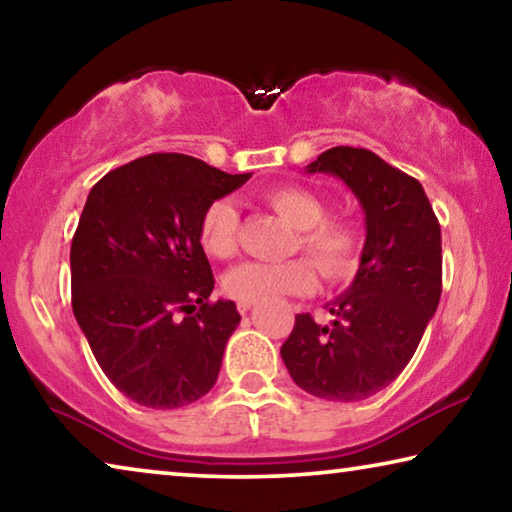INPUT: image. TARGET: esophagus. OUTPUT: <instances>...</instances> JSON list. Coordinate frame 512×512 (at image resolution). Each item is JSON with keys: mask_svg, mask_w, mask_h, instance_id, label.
Returning a JSON list of instances; mask_svg holds the SVG:
<instances>
[{"mask_svg": "<svg viewBox=\"0 0 512 512\" xmlns=\"http://www.w3.org/2000/svg\"><path fill=\"white\" fill-rule=\"evenodd\" d=\"M254 304H256V299H238V301H236V306H238L240 313H247L249 308L254 306Z\"/></svg>", "mask_w": 512, "mask_h": 512, "instance_id": "obj_1", "label": "esophagus"}]
</instances>
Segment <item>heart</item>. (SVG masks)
I'll return each mask as SVG.
<instances>
[{
	"label": "heart",
	"instance_id": "1",
	"mask_svg": "<svg viewBox=\"0 0 512 512\" xmlns=\"http://www.w3.org/2000/svg\"><path fill=\"white\" fill-rule=\"evenodd\" d=\"M263 199L274 213L295 226V249L311 256L326 281H345L356 274L363 256V231L354 220L326 217L329 204L324 197L297 183L270 188ZM238 233L240 213L231 199H215L204 208L197 236L206 256L222 261L236 254ZM312 264L306 258L281 263L249 261L226 272L222 286L226 295L236 299L308 295L317 286Z\"/></svg>",
	"mask_w": 512,
	"mask_h": 512
}]
</instances>
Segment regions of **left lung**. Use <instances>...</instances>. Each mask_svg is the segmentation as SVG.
Returning a JSON list of instances; mask_svg holds the SVG:
<instances>
[{
  "instance_id": "left-lung-1",
  "label": "left lung",
  "mask_w": 512,
  "mask_h": 512,
  "mask_svg": "<svg viewBox=\"0 0 512 512\" xmlns=\"http://www.w3.org/2000/svg\"><path fill=\"white\" fill-rule=\"evenodd\" d=\"M308 172L340 177L365 211V247L331 326L295 317L281 358L301 390L329 401L376 395L404 372L440 304V222L422 183L363 147H333Z\"/></svg>"
}]
</instances>
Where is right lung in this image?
<instances>
[{"label": "right lung", "instance_id": "1", "mask_svg": "<svg viewBox=\"0 0 512 512\" xmlns=\"http://www.w3.org/2000/svg\"><path fill=\"white\" fill-rule=\"evenodd\" d=\"M249 177L149 154L90 190L70 249L72 311L108 381L140 406H188L217 381L240 315L208 299L199 217Z\"/></svg>", "mask_w": 512, "mask_h": 512}]
</instances>
